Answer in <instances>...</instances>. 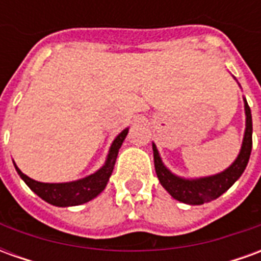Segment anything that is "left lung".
Listing matches in <instances>:
<instances>
[{
  "mask_svg": "<svg viewBox=\"0 0 261 261\" xmlns=\"http://www.w3.org/2000/svg\"><path fill=\"white\" fill-rule=\"evenodd\" d=\"M245 113H246V130H245L241 152L235 159V162L218 175L192 179V180L181 179L165 168L159 156L158 149L155 147V144H152L153 164H155L156 176L161 185L166 189V192L169 193L170 196L176 198L177 201L186 202L190 205H200V204L218 198L241 177L242 173L246 169V165L252 152V113H250V108L247 105L246 99H245Z\"/></svg>",
  "mask_w": 261,
  "mask_h": 261,
  "instance_id": "1",
  "label": "left lung"
}]
</instances>
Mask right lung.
Here are the masks:
<instances>
[{"instance_id": "add662e5", "label": "right lung", "mask_w": 261, "mask_h": 261, "mask_svg": "<svg viewBox=\"0 0 261 261\" xmlns=\"http://www.w3.org/2000/svg\"><path fill=\"white\" fill-rule=\"evenodd\" d=\"M128 133V128H125L116 137V140L110 147L108 159L100 169L96 173L84 177L81 180L69 181V183H42L36 181L23 175L19 170V168L15 165V169L18 172V175L23 179L28 186L31 187L32 192H35L37 196L43 198L48 204H53L57 207H71V205H80L84 202L91 201L92 198H95L97 194L105 190V187L108 185L109 177L113 172L114 164L117 153L121 147V144L124 141L125 136Z\"/></svg>"}]
</instances>
